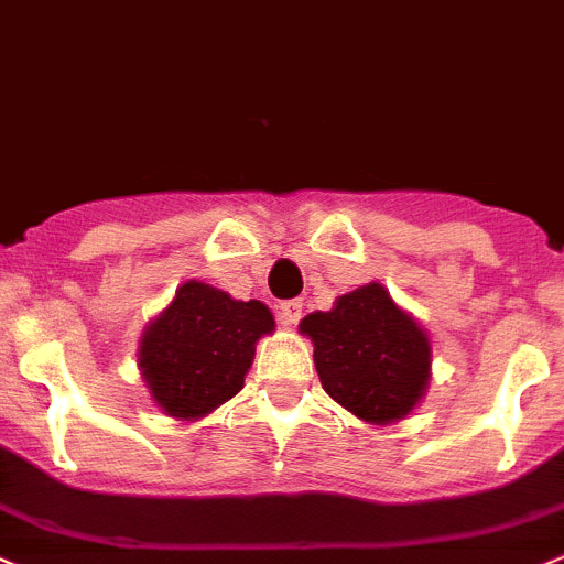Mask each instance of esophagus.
I'll return each instance as SVG.
<instances>
[{"mask_svg": "<svg viewBox=\"0 0 564 564\" xmlns=\"http://www.w3.org/2000/svg\"><path fill=\"white\" fill-rule=\"evenodd\" d=\"M300 316H303V303H300V300H286V303L278 305V322H281L283 327L297 325Z\"/></svg>", "mask_w": 564, "mask_h": 564, "instance_id": "34e87169", "label": "esophagus"}]
</instances>
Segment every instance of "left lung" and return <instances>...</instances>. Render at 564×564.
Returning <instances> with one entry per match:
<instances>
[{
	"label": "left lung",
	"mask_w": 564,
	"mask_h": 564,
	"mask_svg": "<svg viewBox=\"0 0 564 564\" xmlns=\"http://www.w3.org/2000/svg\"><path fill=\"white\" fill-rule=\"evenodd\" d=\"M300 333L314 341L322 388L369 424L404 419L427 391V333L382 283L341 294L330 311L305 316Z\"/></svg>",
	"instance_id": "8db88e82"
}]
</instances>
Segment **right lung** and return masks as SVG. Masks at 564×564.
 I'll return each mask as SVG.
<instances>
[{
  "label": "right lung",
  "instance_id": "add662e5",
  "mask_svg": "<svg viewBox=\"0 0 564 564\" xmlns=\"http://www.w3.org/2000/svg\"><path fill=\"white\" fill-rule=\"evenodd\" d=\"M272 330V311L259 300L245 303L209 283L187 281L145 327L140 371L167 415L195 421L242 391L256 341Z\"/></svg>",
  "mask_w": 564,
  "mask_h": 564
}]
</instances>
